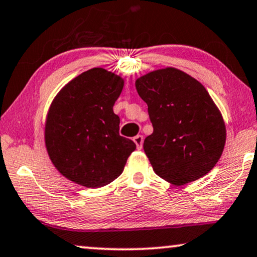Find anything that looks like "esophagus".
Here are the masks:
<instances>
[{"mask_svg":"<svg viewBox=\"0 0 257 257\" xmlns=\"http://www.w3.org/2000/svg\"><path fill=\"white\" fill-rule=\"evenodd\" d=\"M134 142H135L137 149L141 150V149H142V147H143V136L142 135L135 136V137H134Z\"/></svg>","mask_w":257,"mask_h":257,"instance_id":"obj_1","label":"esophagus"}]
</instances>
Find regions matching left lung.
Wrapping results in <instances>:
<instances>
[{"mask_svg":"<svg viewBox=\"0 0 257 257\" xmlns=\"http://www.w3.org/2000/svg\"><path fill=\"white\" fill-rule=\"evenodd\" d=\"M135 86L154 127L143 149L156 175L184 185L211 171L225 147L226 125L204 86L173 67L150 72Z\"/></svg>","mask_w":257,"mask_h":257,"instance_id":"1","label":"left lung"}]
</instances>
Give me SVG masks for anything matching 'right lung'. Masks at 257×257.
Segmentation results:
<instances>
[{
	"label": "right lung",
	"instance_id": "add662e5",
	"mask_svg": "<svg viewBox=\"0 0 257 257\" xmlns=\"http://www.w3.org/2000/svg\"><path fill=\"white\" fill-rule=\"evenodd\" d=\"M123 88V79L94 67L57 94L45 123V146L50 160L64 177L79 185L97 189L123 171L136 149L120 136V117L113 106Z\"/></svg>",
	"mask_w": 257,
	"mask_h": 257
}]
</instances>
